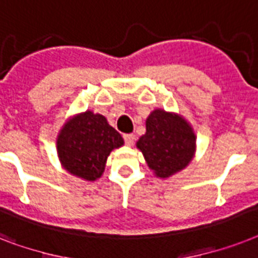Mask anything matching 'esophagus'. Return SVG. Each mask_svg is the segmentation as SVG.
I'll return each instance as SVG.
<instances>
[{"instance_id":"esophagus-1","label":"esophagus","mask_w":258,"mask_h":258,"mask_svg":"<svg viewBox=\"0 0 258 258\" xmlns=\"http://www.w3.org/2000/svg\"><path fill=\"white\" fill-rule=\"evenodd\" d=\"M124 140H125V144H126L127 146H132V145L134 144L136 137H134V134H124Z\"/></svg>"}]
</instances>
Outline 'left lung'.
I'll use <instances>...</instances> for the list:
<instances>
[{
	"instance_id": "1",
	"label": "left lung",
	"mask_w": 258,
	"mask_h": 258,
	"mask_svg": "<svg viewBox=\"0 0 258 258\" xmlns=\"http://www.w3.org/2000/svg\"><path fill=\"white\" fill-rule=\"evenodd\" d=\"M136 146L154 175L166 179L190 165L197 150V136L184 117L158 108L146 118V133Z\"/></svg>"
}]
</instances>
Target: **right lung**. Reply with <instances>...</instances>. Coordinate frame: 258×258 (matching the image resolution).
I'll use <instances>...</instances> for the list:
<instances>
[{"mask_svg":"<svg viewBox=\"0 0 258 258\" xmlns=\"http://www.w3.org/2000/svg\"><path fill=\"white\" fill-rule=\"evenodd\" d=\"M122 145L121 134L103 114L86 110L68 118L61 126L56 152L61 166L71 175L95 182L103 175L110 152Z\"/></svg>","mask_w":258,"mask_h":258,"instance_id":"add662e5","label":"right lung"}]
</instances>
